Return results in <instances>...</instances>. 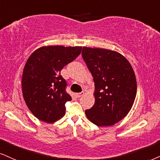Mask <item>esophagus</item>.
Here are the masks:
<instances>
[{
    "label": "esophagus",
    "mask_w": 160,
    "mask_h": 160,
    "mask_svg": "<svg viewBox=\"0 0 160 160\" xmlns=\"http://www.w3.org/2000/svg\"><path fill=\"white\" fill-rule=\"evenodd\" d=\"M84 94V92H78V93H76V96L77 98H80L81 96H82Z\"/></svg>",
    "instance_id": "34e87169"
}]
</instances>
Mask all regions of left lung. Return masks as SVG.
<instances>
[{
	"label": "left lung",
	"mask_w": 160,
	"mask_h": 160,
	"mask_svg": "<svg viewBox=\"0 0 160 160\" xmlns=\"http://www.w3.org/2000/svg\"><path fill=\"white\" fill-rule=\"evenodd\" d=\"M82 57L95 82V104L85 114L99 127L121 121L131 110L137 95L131 64L116 51L83 47Z\"/></svg>",
	"instance_id": "obj_1"
}]
</instances>
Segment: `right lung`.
<instances>
[{"label":"right lung","instance_id":"1","mask_svg":"<svg viewBox=\"0 0 160 160\" xmlns=\"http://www.w3.org/2000/svg\"><path fill=\"white\" fill-rule=\"evenodd\" d=\"M82 47L44 46L35 50L23 68V99L35 117L53 123L65 114V103L72 98L65 90L61 71L80 55Z\"/></svg>","mask_w":160,"mask_h":160}]
</instances>
